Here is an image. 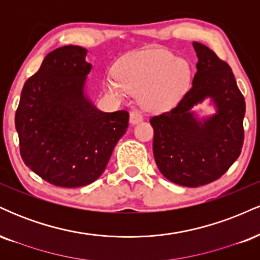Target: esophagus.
<instances>
[{"instance_id":"esophagus-1","label":"esophagus","mask_w":260,"mask_h":260,"mask_svg":"<svg viewBox=\"0 0 260 260\" xmlns=\"http://www.w3.org/2000/svg\"><path fill=\"white\" fill-rule=\"evenodd\" d=\"M143 121V115L139 111H132L129 115V122L132 124H137Z\"/></svg>"}]
</instances>
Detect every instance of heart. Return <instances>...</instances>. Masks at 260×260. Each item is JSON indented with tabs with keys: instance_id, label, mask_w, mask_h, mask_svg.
<instances>
[{
	"instance_id": "b5f03b06",
	"label": "heart",
	"mask_w": 260,
	"mask_h": 260,
	"mask_svg": "<svg viewBox=\"0 0 260 260\" xmlns=\"http://www.w3.org/2000/svg\"><path fill=\"white\" fill-rule=\"evenodd\" d=\"M116 77H109L105 89L113 96L124 99L129 92L139 94L140 104L148 111L160 112L172 109L192 78L186 59L177 58L165 50L133 52L118 62Z\"/></svg>"
}]
</instances>
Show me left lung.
I'll return each instance as SVG.
<instances>
[{
    "mask_svg": "<svg viewBox=\"0 0 260 260\" xmlns=\"http://www.w3.org/2000/svg\"><path fill=\"white\" fill-rule=\"evenodd\" d=\"M190 89L171 111L150 118L155 162L168 180L199 187L217 180L242 150L246 103L231 67L201 43ZM210 99L217 112L199 119L191 109Z\"/></svg>",
    "mask_w": 260,
    "mask_h": 260,
    "instance_id": "1",
    "label": "left lung"
}]
</instances>
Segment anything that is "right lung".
I'll list each match as a JSON object with an SVG mask.
<instances>
[{
	"mask_svg": "<svg viewBox=\"0 0 260 260\" xmlns=\"http://www.w3.org/2000/svg\"><path fill=\"white\" fill-rule=\"evenodd\" d=\"M86 52L68 45L47 53L23 86L16 112L23 161L53 186L98 180L128 127L127 111H100L85 94Z\"/></svg>",
	"mask_w": 260,
	"mask_h": 260,
	"instance_id": "1",
	"label": "right lung"
}]
</instances>
